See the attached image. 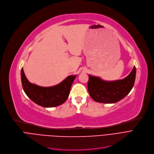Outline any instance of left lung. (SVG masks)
<instances>
[{"label":"left lung","instance_id":"8db88e82","mask_svg":"<svg viewBox=\"0 0 154 154\" xmlns=\"http://www.w3.org/2000/svg\"><path fill=\"white\" fill-rule=\"evenodd\" d=\"M136 76L135 66L124 79L104 81L89 75L88 90L92 99L99 103H114L125 98L134 86Z\"/></svg>","mask_w":154,"mask_h":154}]
</instances>
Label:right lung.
<instances>
[{
    "instance_id": "obj_1",
    "label": "right lung",
    "mask_w": 154,
    "mask_h": 154,
    "mask_svg": "<svg viewBox=\"0 0 154 154\" xmlns=\"http://www.w3.org/2000/svg\"><path fill=\"white\" fill-rule=\"evenodd\" d=\"M21 82L27 96L35 103L45 108L55 107L64 103L68 98L71 85L76 75H71L53 86L42 87L32 84L26 77L21 69Z\"/></svg>"
}]
</instances>
